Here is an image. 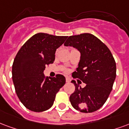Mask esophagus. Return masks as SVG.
<instances>
[{
	"mask_svg": "<svg viewBox=\"0 0 129 129\" xmlns=\"http://www.w3.org/2000/svg\"><path fill=\"white\" fill-rule=\"evenodd\" d=\"M66 81L67 83H69V82L70 81V79L69 78H66Z\"/></svg>",
	"mask_w": 129,
	"mask_h": 129,
	"instance_id": "34e87169",
	"label": "esophagus"
}]
</instances>
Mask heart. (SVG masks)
Wrapping results in <instances>:
<instances>
[{
  "mask_svg": "<svg viewBox=\"0 0 129 129\" xmlns=\"http://www.w3.org/2000/svg\"><path fill=\"white\" fill-rule=\"evenodd\" d=\"M65 72H68V70H65Z\"/></svg>",
  "mask_w": 129,
  "mask_h": 129,
  "instance_id": "1",
  "label": "heart"
}]
</instances>
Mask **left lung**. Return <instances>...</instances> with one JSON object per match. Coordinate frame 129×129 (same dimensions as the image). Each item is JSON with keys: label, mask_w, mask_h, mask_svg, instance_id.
<instances>
[{"label": "left lung", "mask_w": 129, "mask_h": 129, "mask_svg": "<svg viewBox=\"0 0 129 129\" xmlns=\"http://www.w3.org/2000/svg\"><path fill=\"white\" fill-rule=\"evenodd\" d=\"M81 52V59L72 77L86 84L79 87L74 81L75 91L70 101L75 109L83 113L96 111L103 105L112 90L116 77V64L108 47L90 33L72 35L65 42Z\"/></svg>", "instance_id": "8db88e82"}]
</instances>
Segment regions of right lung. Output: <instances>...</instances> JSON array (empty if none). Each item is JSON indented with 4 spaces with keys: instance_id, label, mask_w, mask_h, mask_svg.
Listing matches in <instances>:
<instances>
[{
    "instance_id": "right-lung-1",
    "label": "right lung",
    "mask_w": 129,
    "mask_h": 129,
    "mask_svg": "<svg viewBox=\"0 0 129 129\" xmlns=\"http://www.w3.org/2000/svg\"><path fill=\"white\" fill-rule=\"evenodd\" d=\"M67 38L37 33L17 53L12 66V79L18 99L29 110L42 112L50 109L66 83L64 76L46 77L44 70L46 66L54 62L56 50Z\"/></svg>"
}]
</instances>
